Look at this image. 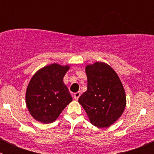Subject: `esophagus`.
I'll use <instances>...</instances> for the list:
<instances>
[{"label":"esophagus","instance_id":"esophagus-1","mask_svg":"<svg viewBox=\"0 0 154 154\" xmlns=\"http://www.w3.org/2000/svg\"><path fill=\"white\" fill-rule=\"evenodd\" d=\"M80 95H81V93H80L79 92H75V93L74 94V98H75V100H78L79 98V96H80Z\"/></svg>","mask_w":154,"mask_h":154}]
</instances>
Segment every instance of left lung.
Returning <instances> with one entry per match:
<instances>
[{
  "label": "left lung",
  "mask_w": 154,
  "mask_h": 154,
  "mask_svg": "<svg viewBox=\"0 0 154 154\" xmlns=\"http://www.w3.org/2000/svg\"><path fill=\"white\" fill-rule=\"evenodd\" d=\"M85 73L87 91L79 98V103L92 125L108 127L120 117L126 107L123 84L115 71L104 62L88 65Z\"/></svg>",
  "instance_id": "8db88e82"
}]
</instances>
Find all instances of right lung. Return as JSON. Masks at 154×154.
Here are the masks:
<instances>
[{
  "label": "right lung",
  "mask_w": 154,
  "mask_h": 154,
  "mask_svg": "<svg viewBox=\"0 0 154 154\" xmlns=\"http://www.w3.org/2000/svg\"><path fill=\"white\" fill-rule=\"evenodd\" d=\"M69 65L51 64L42 68L33 75L26 91L28 111L36 120L52 123L62 110L72 101L63 78Z\"/></svg>",
  "instance_id": "add662e5"
}]
</instances>
